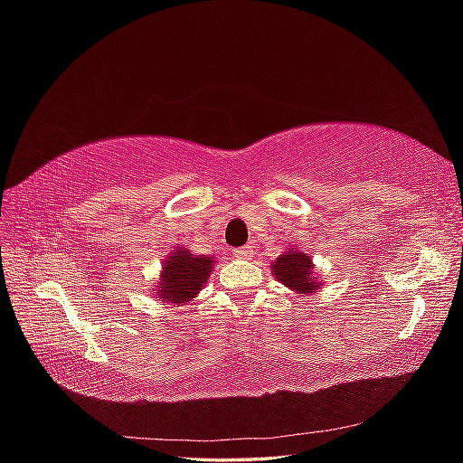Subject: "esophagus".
I'll return each instance as SVG.
<instances>
[{"label":"esophagus","instance_id":"1","mask_svg":"<svg viewBox=\"0 0 463 463\" xmlns=\"http://www.w3.org/2000/svg\"><path fill=\"white\" fill-rule=\"evenodd\" d=\"M232 255H233V259H243V260L250 259V257H253V247L245 245V247H240V249H233Z\"/></svg>","mask_w":463,"mask_h":463}]
</instances>
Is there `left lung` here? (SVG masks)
<instances>
[{
  "instance_id": "obj_1",
  "label": "left lung",
  "mask_w": 463,
  "mask_h": 463,
  "mask_svg": "<svg viewBox=\"0 0 463 463\" xmlns=\"http://www.w3.org/2000/svg\"><path fill=\"white\" fill-rule=\"evenodd\" d=\"M311 269V259L305 253H298V250H288L286 255H282L272 264V272L278 282H282L286 288L299 293H311L318 288L313 279Z\"/></svg>"
}]
</instances>
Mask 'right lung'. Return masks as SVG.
I'll use <instances>...</instances> for the list:
<instances>
[{
    "mask_svg": "<svg viewBox=\"0 0 463 463\" xmlns=\"http://www.w3.org/2000/svg\"><path fill=\"white\" fill-rule=\"evenodd\" d=\"M214 259L206 255H191L185 249H175V253L164 262L162 282L158 296L170 303H185L204 288Z\"/></svg>",
    "mask_w": 463,
    "mask_h": 463,
    "instance_id": "obj_1",
    "label": "right lung"
}]
</instances>
